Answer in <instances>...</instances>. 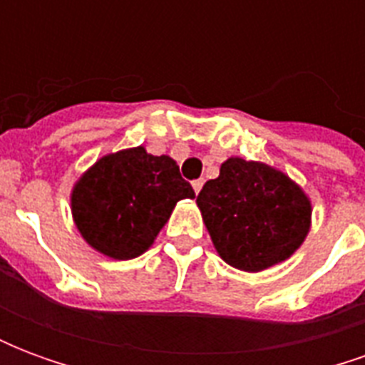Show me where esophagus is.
<instances>
[{"label":"esophagus","instance_id":"obj_1","mask_svg":"<svg viewBox=\"0 0 365 365\" xmlns=\"http://www.w3.org/2000/svg\"><path fill=\"white\" fill-rule=\"evenodd\" d=\"M191 185H193V191H195V193H199V191H201V187H203V180H195V182L191 183Z\"/></svg>","mask_w":365,"mask_h":365}]
</instances>
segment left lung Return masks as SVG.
<instances>
[{
	"label": "left lung",
	"instance_id": "left-lung-1",
	"mask_svg": "<svg viewBox=\"0 0 365 365\" xmlns=\"http://www.w3.org/2000/svg\"><path fill=\"white\" fill-rule=\"evenodd\" d=\"M217 252L232 268L262 272L287 260L311 227V201L287 175L229 158L197 195Z\"/></svg>",
	"mask_w": 365,
	"mask_h": 365
}]
</instances>
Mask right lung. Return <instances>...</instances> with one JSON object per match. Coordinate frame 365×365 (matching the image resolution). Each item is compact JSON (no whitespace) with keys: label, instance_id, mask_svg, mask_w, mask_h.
I'll return each mask as SVG.
<instances>
[{"label":"right lung","instance_id":"right-lung-1","mask_svg":"<svg viewBox=\"0 0 365 365\" xmlns=\"http://www.w3.org/2000/svg\"><path fill=\"white\" fill-rule=\"evenodd\" d=\"M193 197L174 160L136 146L97 160L78 180L72 215L97 252L130 260L150 248L175 203Z\"/></svg>","mask_w":365,"mask_h":365}]
</instances>
